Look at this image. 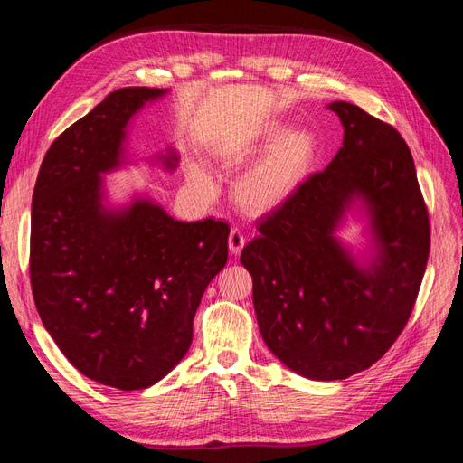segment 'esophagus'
<instances>
[{
	"label": "esophagus",
	"mask_w": 463,
	"mask_h": 463,
	"mask_svg": "<svg viewBox=\"0 0 463 463\" xmlns=\"http://www.w3.org/2000/svg\"><path fill=\"white\" fill-rule=\"evenodd\" d=\"M228 247H230V253L232 255H240L243 247H245V237L240 230H232L230 232V237H228Z\"/></svg>",
	"instance_id": "34e87169"
}]
</instances>
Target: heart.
I'll return each instance as SVG.
<instances>
[{
    "instance_id": "b5f03b06",
    "label": "heart",
    "mask_w": 463,
    "mask_h": 463,
    "mask_svg": "<svg viewBox=\"0 0 463 463\" xmlns=\"http://www.w3.org/2000/svg\"><path fill=\"white\" fill-rule=\"evenodd\" d=\"M264 149L233 181V201L249 214H269L289 203L311 177L318 158L317 137L307 129H286L270 121L255 137L222 154L223 165H237ZM189 184L203 194L214 191L203 165L191 164Z\"/></svg>"
}]
</instances>
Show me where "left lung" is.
Returning a JSON list of instances; mask_svg holds the SVG:
<instances>
[{
	"mask_svg": "<svg viewBox=\"0 0 463 463\" xmlns=\"http://www.w3.org/2000/svg\"><path fill=\"white\" fill-rule=\"evenodd\" d=\"M326 108L342 121V148L260 220L240 259L264 344L311 381H342L388 352L411 315L430 247L402 135L355 104ZM347 217L362 222L363 248L339 237Z\"/></svg>",
	"mask_w": 463,
	"mask_h": 463,
	"instance_id": "obj_1",
	"label": "left lung"
}]
</instances>
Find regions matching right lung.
I'll return each instance as SVG.
<instances>
[{
	"label": "right lung",
	"instance_id": "obj_1",
	"mask_svg": "<svg viewBox=\"0 0 463 463\" xmlns=\"http://www.w3.org/2000/svg\"><path fill=\"white\" fill-rule=\"evenodd\" d=\"M167 89L109 92L55 138L31 213V284L42 325L90 381L143 390L185 357L203 293L228 262L230 226L181 222L145 193L111 203L106 174L129 162L133 118ZM150 165L174 172L175 148Z\"/></svg>",
	"mask_w": 463,
	"mask_h": 463
}]
</instances>
